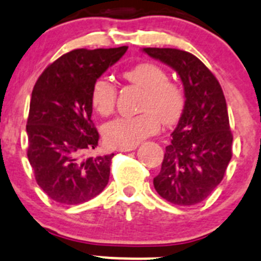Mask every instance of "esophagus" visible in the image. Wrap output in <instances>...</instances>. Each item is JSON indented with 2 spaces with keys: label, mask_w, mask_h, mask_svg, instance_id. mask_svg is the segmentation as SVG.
Here are the masks:
<instances>
[{
  "label": "esophagus",
  "mask_w": 261,
  "mask_h": 261,
  "mask_svg": "<svg viewBox=\"0 0 261 261\" xmlns=\"http://www.w3.org/2000/svg\"><path fill=\"white\" fill-rule=\"evenodd\" d=\"M136 147L138 145H131V147H118V152H130V150H134L136 149Z\"/></svg>",
  "instance_id": "1"
}]
</instances>
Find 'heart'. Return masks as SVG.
I'll return each mask as SVG.
<instances>
[{
  "mask_svg": "<svg viewBox=\"0 0 261 261\" xmlns=\"http://www.w3.org/2000/svg\"><path fill=\"white\" fill-rule=\"evenodd\" d=\"M123 79L135 86L142 87L144 94L136 116H121L112 119L104 127L107 142L116 147H131L143 139L157 133L161 121L171 125L184 108L181 87L170 81L167 72L154 63L143 62L123 72ZM117 87L107 77L95 81L91 90L92 107L103 116L112 113L116 106Z\"/></svg>",
  "mask_w": 261,
  "mask_h": 261,
  "instance_id": "b5f03b06",
  "label": "heart"
}]
</instances>
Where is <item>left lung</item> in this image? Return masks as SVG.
I'll list each match as a JSON object with an SVG mask.
<instances>
[{
    "mask_svg": "<svg viewBox=\"0 0 261 261\" xmlns=\"http://www.w3.org/2000/svg\"><path fill=\"white\" fill-rule=\"evenodd\" d=\"M143 51L179 74L186 96L153 186L162 198L174 204L199 203L220 184L232 158L233 135L223 90L193 54L158 47Z\"/></svg>",
    "mask_w": 261,
    "mask_h": 261,
    "instance_id": "8db88e82",
    "label": "left lung"
}]
</instances>
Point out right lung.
<instances>
[{
    "label": "right lung",
    "instance_id": "obj_1",
    "mask_svg": "<svg viewBox=\"0 0 261 261\" xmlns=\"http://www.w3.org/2000/svg\"><path fill=\"white\" fill-rule=\"evenodd\" d=\"M127 46L77 48L64 54L38 77L27 121L28 160L40 188L63 204H79L106 188L113 153L84 157L96 148L91 90Z\"/></svg>",
    "mask_w": 261,
    "mask_h": 261
}]
</instances>
